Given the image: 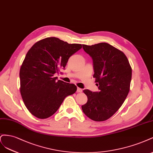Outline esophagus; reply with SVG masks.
<instances>
[{"label":"esophagus","mask_w":153,"mask_h":153,"mask_svg":"<svg viewBox=\"0 0 153 153\" xmlns=\"http://www.w3.org/2000/svg\"><path fill=\"white\" fill-rule=\"evenodd\" d=\"M77 91L78 93H81V92L82 91V90L81 89V88H77Z\"/></svg>","instance_id":"esophagus-1"}]
</instances>
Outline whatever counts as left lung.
<instances>
[{"label":"left lung","instance_id":"obj_1","mask_svg":"<svg viewBox=\"0 0 153 153\" xmlns=\"http://www.w3.org/2000/svg\"><path fill=\"white\" fill-rule=\"evenodd\" d=\"M82 48L93 60V77L99 91H83L88 101L82 110L93 121H105L120 109L128 94L131 68L125 54L109 44H82Z\"/></svg>","mask_w":153,"mask_h":153}]
</instances>
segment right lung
Wrapping results in <instances>:
<instances>
[{
  "label": "right lung",
  "instance_id": "right-lung-1",
  "mask_svg": "<svg viewBox=\"0 0 153 153\" xmlns=\"http://www.w3.org/2000/svg\"><path fill=\"white\" fill-rule=\"evenodd\" d=\"M81 48L53 37L37 42L27 52L19 71L20 93L32 115L39 119L51 116L65 98L76 91V85L57 81L54 74L64 69L68 58Z\"/></svg>",
  "mask_w": 153,
  "mask_h": 153
}]
</instances>
